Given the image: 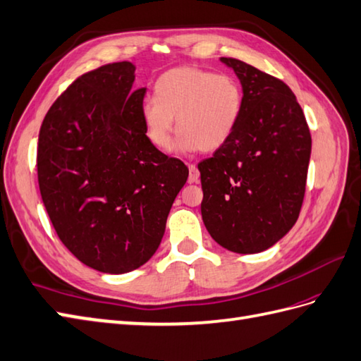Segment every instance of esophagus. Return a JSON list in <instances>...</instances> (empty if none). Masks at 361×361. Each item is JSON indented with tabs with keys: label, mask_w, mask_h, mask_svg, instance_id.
<instances>
[{
	"label": "esophagus",
	"mask_w": 361,
	"mask_h": 361,
	"mask_svg": "<svg viewBox=\"0 0 361 361\" xmlns=\"http://www.w3.org/2000/svg\"><path fill=\"white\" fill-rule=\"evenodd\" d=\"M188 170H190V174H188V182L190 183H195V182H197L199 180V170H197V166L196 165H192V164H190L188 165Z\"/></svg>",
	"instance_id": "obj_1"
}]
</instances>
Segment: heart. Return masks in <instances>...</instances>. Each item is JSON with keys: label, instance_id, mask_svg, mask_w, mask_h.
I'll use <instances>...</instances> for the list:
<instances>
[{"label": "heart", "instance_id": "b5f03b06", "mask_svg": "<svg viewBox=\"0 0 361 361\" xmlns=\"http://www.w3.org/2000/svg\"><path fill=\"white\" fill-rule=\"evenodd\" d=\"M242 110V93L233 78L199 67L165 72L154 85V99L142 105L150 142L166 152L173 144L174 119L180 150L214 152L230 139Z\"/></svg>", "mask_w": 361, "mask_h": 361}]
</instances>
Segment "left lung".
I'll return each mask as SVG.
<instances>
[{
    "label": "left lung",
    "mask_w": 361,
    "mask_h": 361,
    "mask_svg": "<svg viewBox=\"0 0 361 361\" xmlns=\"http://www.w3.org/2000/svg\"><path fill=\"white\" fill-rule=\"evenodd\" d=\"M243 87L230 139L199 162L202 219L221 247L265 251L291 230L305 197L311 133L293 90L240 59L222 58Z\"/></svg>",
    "instance_id": "8db88e82"
}]
</instances>
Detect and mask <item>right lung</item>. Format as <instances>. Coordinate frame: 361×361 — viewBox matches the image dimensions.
<instances>
[{
  "mask_svg": "<svg viewBox=\"0 0 361 361\" xmlns=\"http://www.w3.org/2000/svg\"><path fill=\"white\" fill-rule=\"evenodd\" d=\"M135 70L122 61L78 76L51 104L38 139L39 191L59 240L109 274L150 260L188 179L187 165L145 135L147 89L131 92Z\"/></svg>",
  "mask_w": 361,
  "mask_h": 361,
  "instance_id": "obj_1",
  "label": "right lung"
}]
</instances>
